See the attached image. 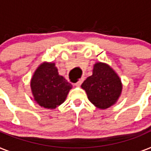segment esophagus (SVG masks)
<instances>
[{
    "mask_svg": "<svg viewBox=\"0 0 151 151\" xmlns=\"http://www.w3.org/2000/svg\"><path fill=\"white\" fill-rule=\"evenodd\" d=\"M83 81H84V78L80 79V80H78V82L74 83V85H75L76 86H80L82 85V83L83 82Z\"/></svg>",
    "mask_w": 151,
    "mask_h": 151,
    "instance_id": "obj_1",
    "label": "esophagus"
}]
</instances>
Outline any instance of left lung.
Here are the masks:
<instances>
[{"mask_svg":"<svg viewBox=\"0 0 151 151\" xmlns=\"http://www.w3.org/2000/svg\"><path fill=\"white\" fill-rule=\"evenodd\" d=\"M82 88L95 107L106 109L116 103L122 91V83L110 66L98 62L94 65L92 75L83 82Z\"/></svg>","mask_w":151,"mask_h":151,"instance_id":"8db88e82","label":"left lung"}]
</instances>
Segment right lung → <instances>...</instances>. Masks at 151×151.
Wrapping results in <instances>:
<instances>
[{
	"instance_id": "obj_1",
	"label": "right lung",
	"mask_w": 151,
	"mask_h": 151,
	"mask_svg": "<svg viewBox=\"0 0 151 151\" xmlns=\"http://www.w3.org/2000/svg\"><path fill=\"white\" fill-rule=\"evenodd\" d=\"M31 88L38 104L47 109H55L65 102L72 85L59 75L55 63L43 62L31 78Z\"/></svg>"
}]
</instances>
